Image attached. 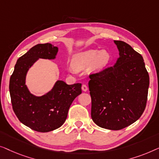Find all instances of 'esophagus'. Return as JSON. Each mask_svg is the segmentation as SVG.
Wrapping results in <instances>:
<instances>
[{"mask_svg": "<svg viewBox=\"0 0 159 159\" xmlns=\"http://www.w3.org/2000/svg\"><path fill=\"white\" fill-rule=\"evenodd\" d=\"M81 88H82V90L84 91H86L87 90H88V87H87L86 84H83Z\"/></svg>", "mask_w": 159, "mask_h": 159, "instance_id": "1", "label": "esophagus"}]
</instances>
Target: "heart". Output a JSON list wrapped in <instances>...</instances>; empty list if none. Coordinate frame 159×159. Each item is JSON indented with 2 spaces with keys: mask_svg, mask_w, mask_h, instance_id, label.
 <instances>
[{
  "mask_svg": "<svg viewBox=\"0 0 159 159\" xmlns=\"http://www.w3.org/2000/svg\"><path fill=\"white\" fill-rule=\"evenodd\" d=\"M111 61V53L107 50H89L74 55L72 66L76 70L90 67L93 72H99L106 68Z\"/></svg>",
  "mask_w": 159,
  "mask_h": 159,
  "instance_id": "1",
  "label": "heart"
}]
</instances>
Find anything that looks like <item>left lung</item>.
<instances>
[{
  "label": "left lung",
  "mask_w": 159,
  "mask_h": 159,
  "mask_svg": "<svg viewBox=\"0 0 159 159\" xmlns=\"http://www.w3.org/2000/svg\"><path fill=\"white\" fill-rule=\"evenodd\" d=\"M120 57L113 66L89 75L91 118L102 128L119 130L139 119L146 106L149 75L142 55L114 41Z\"/></svg>",
  "instance_id": "1"
}]
</instances>
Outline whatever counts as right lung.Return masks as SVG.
<instances>
[{
	"instance_id": "right-lung-1",
	"label": "right lung",
	"mask_w": 159,
	"mask_h": 159,
	"mask_svg": "<svg viewBox=\"0 0 159 159\" xmlns=\"http://www.w3.org/2000/svg\"><path fill=\"white\" fill-rule=\"evenodd\" d=\"M58 48L50 43L38 44L17 60L10 78L12 107L19 121L33 130L47 133L59 128L66 121L73 100L81 93V84L68 85L57 80L52 90L37 97L26 85L29 69L39 59L54 60Z\"/></svg>"
}]
</instances>
